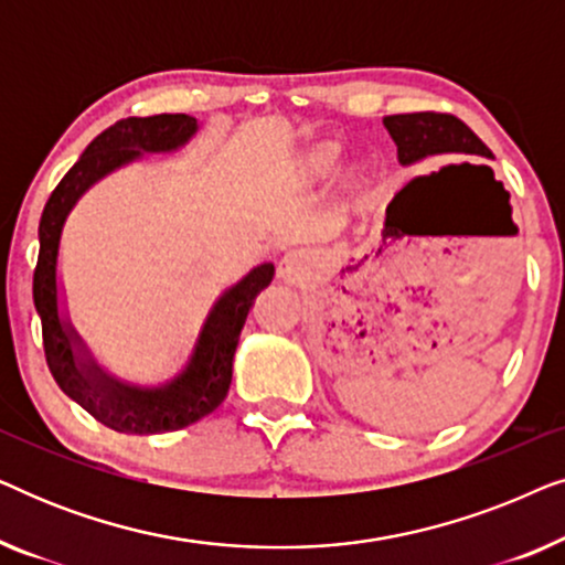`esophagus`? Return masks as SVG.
Segmentation results:
<instances>
[{
    "mask_svg": "<svg viewBox=\"0 0 565 565\" xmlns=\"http://www.w3.org/2000/svg\"><path fill=\"white\" fill-rule=\"evenodd\" d=\"M300 269H303V257H300L298 252H290L285 254L280 265H277V275H280L282 280H292V277L300 275Z\"/></svg>",
    "mask_w": 565,
    "mask_h": 565,
    "instance_id": "34e87169",
    "label": "esophagus"
}]
</instances>
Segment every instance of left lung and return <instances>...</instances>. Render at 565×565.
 Instances as JSON below:
<instances>
[{"label":"left lung","instance_id":"left-lung-1","mask_svg":"<svg viewBox=\"0 0 565 565\" xmlns=\"http://www.w3.org/2000/svg\"><path fill=\"white\" fill-rule=\"evenodd\" d=\"M398 149V164H416V161L429 157H443V153H462V157H483L491 159L489 146L470 130L466 122L445 113H408V115H388L383 118ZM489 169V167H486Z\"/></svg>","mask_w":565,"mask_h":565}]
</instances>
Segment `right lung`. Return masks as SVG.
<instances>
[{
  "label": "right lung",
  "mask_w": 565,
  "mask_h": 565,
  "mask_svg": "<svg viewBox=\"0 0 565 565\" xmlns=\"http://www.w3.org/2000/svg\"><path fill=\"white\" fill-rule=\"evenodd\" d=\"M198 128V118L182 113L118 120L103 130L64 174L38 226L41 252L33 275V300L43 323L45 362L68 398L122 435H159L190 427L223 404L246 313L275 275L273 262H262L223 290L203 319L184 365L159 383H134L115 375L95 358L68 319L58 257L64 226L76 203L115 169L141 161L146 153L180 151L195 138Z\"/></svg>",
  "instance_id": "1"
}]
</instances>
